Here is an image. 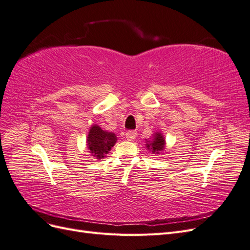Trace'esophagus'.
<instances>
[{
	"label": "esophagus",
	"instance_id": "1",
	"mask_svg": "<svg viewBox=\"0 0 250 250\" xmlns=\"http://www.w3.org/2000/svg\"><path fill=\"white\" fill-rule=\"evenodd\" d=\"M137 135H138L137 131H134V130H129V131H127V132H126L125 137H126V139H127L128 141H133L135 138H137Z\"/></svg>",
	"mask_w": 250,
	"mask_h": 250
}]
</instances>
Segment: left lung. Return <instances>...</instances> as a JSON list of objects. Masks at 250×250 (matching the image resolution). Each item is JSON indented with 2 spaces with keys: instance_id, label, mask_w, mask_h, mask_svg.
<instances>
[{
  "instance_id": "8db88e82",
  "label": "left lung",
  "mask_w": 250,
  "mask_h": 250,
  "mask_svg": "<svg viewBox=\"0 0 250 250\" xmlns=\"http://www.w3.org/2000/svg\"><path fill=\"white\" fill-rule=\"evenodd\" d=\"M146 141V148L152 154H161L166 148V139L161 131H156L152 134V138Z\"/></svg>"
}]
</instances>
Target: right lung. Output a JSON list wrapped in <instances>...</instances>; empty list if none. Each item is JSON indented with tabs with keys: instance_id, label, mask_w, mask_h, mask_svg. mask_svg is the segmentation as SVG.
Segmentation results:
<instances>
[{
	"instance_id": "1",
	"label": "right lung",
	"mask_w": 250,
	"mask_h": 250,
	"mask_svg": "<svg viewBox=\"0 0 250 250\" xmlns=\"http://www.w3.org/2000/svg\"><path fill=\"white\" fill-rule=\"evenodd\" d=\"M117 135L113 132L103 130L102 128L94 124L89 128L86 139L88 152L98 161H102L117 143Z\"/></svg>"
}]
</instances>
